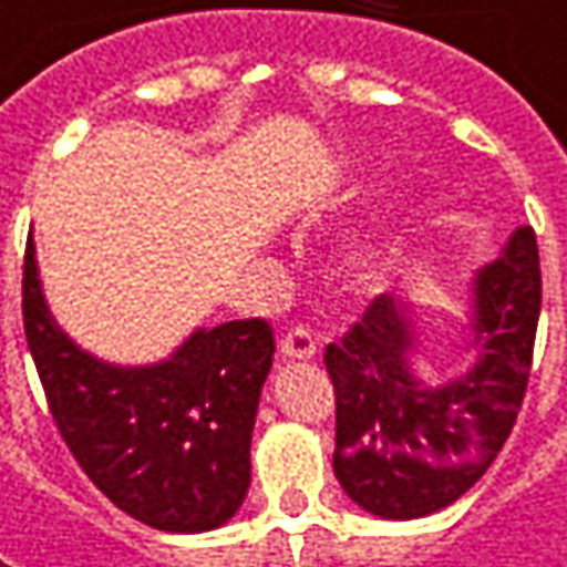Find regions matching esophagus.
<instances>
[{
	"label": "esophagus",
	"instance_id": "1",
	"mask_svg": "<svg viewBox=\"0 0 567 567\" xmlns=\"http://www.w3.org/2000/svg\"><path fill=\"white\" fill-rule=\"evenodd\" d=\"M317 352V333L305 323H295L282 337V355L288 359H311Z\"/></svg>",
	"mask_w": 567,
	"mask_h": 567
}]
</instances>
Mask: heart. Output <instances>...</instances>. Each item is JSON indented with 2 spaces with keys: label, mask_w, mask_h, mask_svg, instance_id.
Masks as SVG:
<instances>
[{
  "label": "heart",
  "mask_w": 567,
  "mask_h": 567,
  "mask_svg": "<svg viewBox=\"0 0 567 567\" xmlns=\"http://www.w3.org/2000/svg\"><path fill=\"white\" fill-rule=\"evenodd\" d=\"M375 256H379V252H375ZM375 256H369V259H365V262H372V259H375Z\"/></svg>",
  "instance_id": "heart-1"
}]
</instances>
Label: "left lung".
Segmentation results:
<instances>
[{"mask_svg": "<svg viewBox=\"0 0 567 567\" xmlns=\"http://www.w3.org/2000/svg\"><path fill=\"white\" fill-rule=\"evenodd\" d=\"M543 308L536 230L475 279L478 365L446 388L411 379L408 320L391 295H375L350 330L327 343L323 365L337 394L333 472L359 507L414 519L450 507L487 472L526 398Z\"/></svg>", "mask_w": 567, "mask_h": 567, "instance_id": "obj_1", "label": "left lung"}]
</instances>
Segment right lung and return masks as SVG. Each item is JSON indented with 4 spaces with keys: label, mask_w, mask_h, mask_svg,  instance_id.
Segmentation results:
<instances>
[{
    "label": "right lung",
    "mask_w": 567,
    "mask_h": 567,
    "mask_svg": "<svg viewBox=\"0 0 567 567\" xmlns=\"http://www.w3.org/2000/svg\"><path fill=\"white\" fill-rule=\"evenodd\" d=\"M24 340L53 423L117 511L169 533L215 529L250 487V436L276 333L266 317L227 320L169 362L115 369L80 352L41 298L34 247L21 266Z\"/></svg>",
    "instance_id": "add662e5"
}]
</instances>
